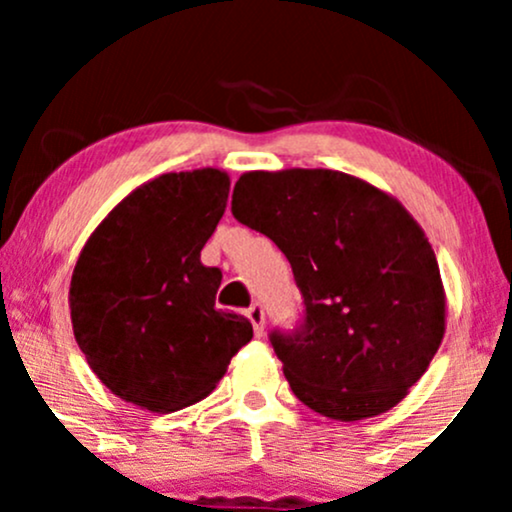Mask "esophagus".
Returning a JSON list of instances; mask_svg holds the SVG:
<instances>
[{
  "label": "esophagus",
  "mask_w": 512,
  "mask_h": 512,
  "mask_svg": "<svg viewBox=\"0 0 512 512\" xmlns=\"http://www.w3.org/2000/svg\"><path fill=\"white\" fill-rule=\"evenodd\" d=\"M248 320L252 322V330H255L257 337H262L264 334V308L260 303L250 305L248 308Z\"/></svg>",
  "instance_id": "obj_1"
}]
</instances>
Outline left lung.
<instances>
[{
  "label": "left lung",
  "instance_id": "left-lung-1",
  "mask_svg": "<svg viewBox=\"0 0 512 512\" xmlns=\"http://www.w3.org/2000/svg\"><path fill=\"white\" fill-rule=\"evenodd\" d=\"M233 216L291 262L305 322L272 334L293 395L334 421L397 407L445 334L436 252L414 216L380 187L327 168L250 170Z\"/></svg>",
  "mask_w": 512,
  "mask_h": 512
}]
</instances>
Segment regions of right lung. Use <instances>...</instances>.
<instances>
[{"label": "right lung", "mask_w": 512, "mask_h": 512, "mask_svg": "<svg viewBox=\"0 0 512 512\" xmlns=\"http://www.w3.org/2000/svg\"><path fill=\"white\" fill-rule=\"evenodd\" d=\"M219 168L163 173L132 190L86 240L69 284L79 349L113 395L170 414L211 395L252 339L216 310L221 272L199 260L226 211Z\"/></svg>", "instance_id": "right-lung-1"}]
</instances>
